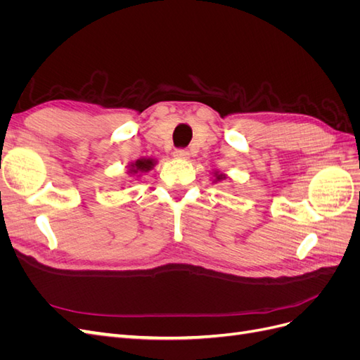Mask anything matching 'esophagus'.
Returning a JSON list of instances; mask_svg holds the SVG:
<instances>
[{"mask_svg": "<svg viewBox=\"0 0 360 360\" xmlns=\"http://www.w3.org/2000/svg\"><path fill=\"white\" fill-rule=\"evenodd\" d=\"M174 158L180 159V160H186V159H189V151L188 150H183V148H179V150L174 151Z\"/></svg>", "mask_w": 360, "mask_h": 360, "instance_id": "esophagus-1", "label": "esophagus"}]
</instances>
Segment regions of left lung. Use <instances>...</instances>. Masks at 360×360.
<instances>
[{
    "label": "left lung",
    "mask_w": 360,
    "mask_h": 360,
    "mask_svg": "<svg viewBox=\"0 0 360 360\" xmlns=\"http://www.w3.org/2000/svg\"><path fill=\"white\" fill-rule=\"evenodd\" d=\"M226 174L224 172H219V171H213V183H217V181H222V180H226Z\"/></svg>",
    "instance_id": "left-lung-1"
}]
</instances>
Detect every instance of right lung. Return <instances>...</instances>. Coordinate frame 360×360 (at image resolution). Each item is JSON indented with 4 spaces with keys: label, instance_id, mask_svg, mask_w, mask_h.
I'll list each match as a JSON object with an SVG mask.
<instances>
[{
    "label": "right lung",
    "instance_id": "right-lung-1",
    "mask_svg": "<svg viewBox=\"0 0 360 360\" xmlns=\"http://www.w3.org/2000/svg\"><path fill=\"white\" fill-rule=\"evenodd\" d=\"M158 160L156 159H151V158H141V159H136L135 162H130L129 163V169H127V174L129 176H136V177H141L143 174L148 172L153 169L156 167Z\"/></svg>",
    "mask_w": 360,
    "mask_h": 360
}]
</instances>
